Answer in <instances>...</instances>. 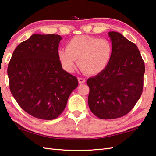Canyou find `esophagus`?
Returning a JSON list of instances; mask_svg holds the SVG:
<instances>
[{"label":"esophagus","instance_id":"obj_1","mask_svg":"<svg viewBox=\"0 0 156 156\" xmlns=\"http://www.w3.org/2000/svg\"><path fill=\"white\" fill-rule=\"evenodd\" d=\"M78 81H79V83H80V84H81V83H85L86 80H85V79H83V78L79 77V78H78Z\"/></svg>","mask_w":156,"mask_h":156}]
</instances>
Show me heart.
<instances>
[{"mask_svg": "<svg viewBox=\"0 0 156 156\" xmlns=\"http://www.w3.org/2000/svg\"><path fill=\"white\" fill-rule=\"evenodd\" d=\"M57 56L61 67L67 73L74 72L78 60L83 71L98 75L108 66L113 57V46L106 39L78 36L66 43V50H58Z\"/></svg>", "mask_w": 156, "mask_h": 156, "instance_id": "heart-1", "label": "heart"}]
</instances>
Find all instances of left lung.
Returning a JSON list of instances; mask_svg holds the SVG:
<instances>
[{
  "mask_svg": "<svg viewBox=\"0 0 156 156\" xmlns=\"http://www.w3.org/2000/svg\"><path fill=\"white\" fill-rule=\"evenodd\" d=\"M113 57L103 72L88 79V106L102 119H116L131 111L142 95L144 63L135 43L109 32Z\"/></svg>",
  "mask_w": 156,
  "mask_h": 156,
  "instance_id": "1",
  "label": "left lung"
}]
</instances>
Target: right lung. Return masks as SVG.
Here are the masks:
<instances>
[{"label":"right lung","instance_id":"obj_1","mask_svg":"<svg viewBox=\"0 0 156 156\" xmlns=\"http://www.w3.org/2000/svg\"><path fill=\"white\" fill-rule=\"evenodd\" d=\"M61 39L57 34H32L16 48L9 63L10 91L21 108L37 118H57L78 86L58 59Z\"/></svg>","mask_w":156,"mask_h":156}]
</instances>
